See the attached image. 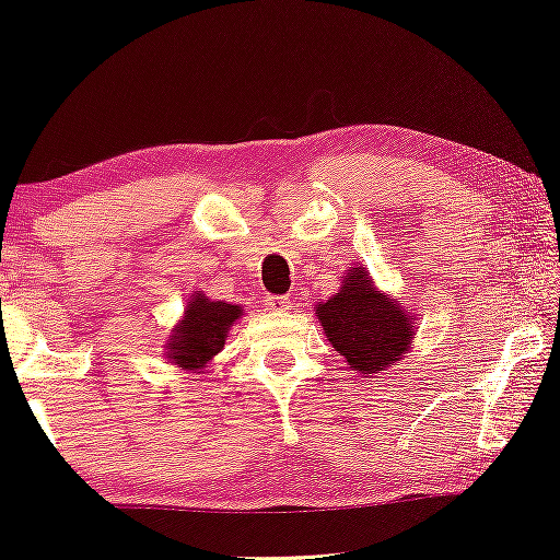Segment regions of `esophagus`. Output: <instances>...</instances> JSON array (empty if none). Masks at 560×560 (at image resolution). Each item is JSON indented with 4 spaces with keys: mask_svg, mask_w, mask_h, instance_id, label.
Here are the masks:
<instances>
[{
    "mask_svg": "<svg viewBox=\"0 0 560 560\" xmlns=\"http://www.w3.org/2000/svg\"><path fill=\"white\" fill-rule=\"evenodd\" d=\"M265 305H268L272 313H285V310L292 307V300L285 295H268L265 298Z\"/></svg>",
    "mask_w": 560,
    "mask_h": 560,
    "instance_id": "1",
    "label": "esophagus"
}]
</instances>
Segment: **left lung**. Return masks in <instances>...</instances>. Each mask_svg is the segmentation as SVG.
Instances as JSON below:
<instances>
[{
    "instance_id": "1",
    "label": "left lung",
    "mask_w": 560,
    "mask_h": 560,
    "mask_svg": "<svg viewBox=\"0 0 560 560\" xmlns=\"http://www.w3.org/2000/svg\"><path fill=\"white\" fill-rule=\"evenodd\" d=\"M315 315L327 340L362 377L401 360L417 329L415 315L407 313L405 302L374 288L366 268L347 272L340 292L319 302Z\"/></svg>"
}]
</instances>
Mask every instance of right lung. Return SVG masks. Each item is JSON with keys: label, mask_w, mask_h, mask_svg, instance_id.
Returning a JSON list of instances; mask_svg holds the SVG:
<instances>
[{"label": "right lung", "mask_w": 560, "mask_h": 560, "mask_svg": "<svg viewBox=\"0 0 560 560\" xmlns=\"http://www.w3.org/2000/svg\"><path fill=\"white\" fill-rule=\"evenodd\" d=\"M241 315V305L208 300L203 292H196L186 305L180 323L171 329L166 357L183 370H203L223 350L228 329L235 325V319Z\"/></svg>", "instance_id": "add662e5"}]
</instances>
